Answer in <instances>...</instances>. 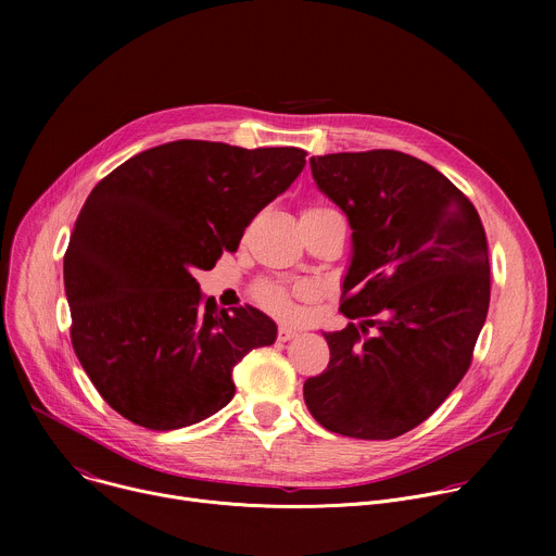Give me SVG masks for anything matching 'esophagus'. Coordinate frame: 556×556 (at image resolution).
Returning a JSON list of instances; mask_svg holds the SVG:
<instances>
[{"mask_svg":"<svg viewBox=\"0 0 556 556\" xmlns=\"http://www.w3.org/2000/svg\"><path fill=\"white\" fill-rule=\"evenodd\" d=\"M296 334H299L296 330H292V328H286V326H281V328H279V332H277V339H279L281 343H286V341L294 339Z\"/></svg>","mask_w":556,"mask_h":556,"instance_id":"1","label":"esophagus"}]
</instances>
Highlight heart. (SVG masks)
I'll list each match as a JSON object with an SVG mask.
<instances>
[{
    "label": "heart",
    "instance_id": "heart-1",
    "mask_svg": "<svg viewBox=\"0 0 556 556\" xmlns=\"http://www.w3.org/2000/svg\"><path fill=\"white\" fill-rule=\"evenodd\" d=\"M309 211H321V208H309ZM260 299H262V303H264L270 312H275V314H279V316H286V314L292 312V294H290V290H286L283 286H277V283H266V286H262Z\"/></svg>",
    "mask_w": 556,
    "mask_h": 556
}]
</instances>
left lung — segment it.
Here are the masks:
<instances>
[{
	"mask_svg": "<svg viewBox=\"0 0 556 556\" xmlns=\"http://www.w3.org/2000/svg\"><path fill=\"white\" fill-rule=\"evenodd\" d=\"M312 178L345 215L352 257L330 365L303 401L328 431L391 440L425 422L470 365L491 301L482 219L418 157L374 149L309 157Z\"/></svg>",
	"mask_w": 556,
	"mask_h": 556,
	"instance_id": "1",
	"label": "left lung"
}]
</instances>
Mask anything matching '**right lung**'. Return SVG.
<instances>
[{"mask_svg":"<svg viewBox=\"0 0 556 556\" xmlns=\"http://www.w3.org/2000/svg\"><path fill=\"white\" fill-rule=\"evenodd\" d=\"M296 147L174 140L105 176L63 257L72 345L103 401L153 431L195 425L235 393L232 367L275 343L257 307H217L195 270L237 251L251 219L303 172Z\"/></svg>","mask_w":556,"mask_h":556,"instance_id":"1","label":"right lung"}]
</instances>
